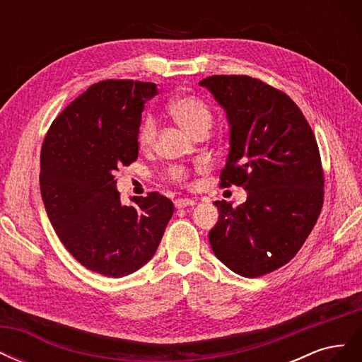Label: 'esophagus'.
Listing matches in <instances>:
<instances>
[{
	"instance_id": "esophagus-1",
	"label": "esophagus",
	"mask_w": 362,
	"mask_h": 362,
	"mask_svg": "<svg viewBox=\"0 0 362 362\" xmlns=\"http://www.w3.org/2000/svg\"><path fill=\"white\" fill-rule=\"evenodd\" d=\"M196 202H198V201L193 199V198H180V199L175 201V206H177V208H185V206L194 205Z\"/></svg>"
}]
</instances>
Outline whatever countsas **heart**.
I'll return each instance as SVG.
<instances>
[{
	"mask_svg": "<svg viewBox=\"0 0 362 362\" xmlns=\"http://www.w3.org/2000/svg\"><path fill=\"white\" fill-rule=\"evenodd\" d=\"M169 112L173 119L190 134H196L199 129H210L213 122V113L208 104L194 95H181L173 98L169 103ZM158 133L157 120L152 115L145 116L144 122L139 128V146L141 149H149L154 146ZM169 178L175 182H185L189 180V172L181 166H175L169 170Z\"/></svg>",
	"mask_w": 362,
	"mask_h": 362,
	"instance_id": "obj_1",
	"label": "heart"
}]
</instances>
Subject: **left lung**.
I'll list each match as a JSON object with an SVG mask.
<instances>
[{
  "label": "left lung",
  "mask_w": 362,
  "mask_h": 362,
  "mask_svg": "<svg viewBox=\"0 0 362 362\" xmlns=\"http://www.w3.org/2000/svg\"><path fill=\"white\" fill-rule=\"evenodd\" d=\"M201 86L223 107L229 154L221 187L242 185L237 208L216 201L208 238L214 255L245 278L282 267L298 254L323 206L320 152L300 108L284 92L247 75H213Z\"/></svg>",
  "instance_id": "1"
}]
</instances>
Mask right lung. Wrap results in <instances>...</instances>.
Returning a JSON list of instances; mask_svg holds the SVG:
<instances>
[{
  "mask_svg": "<svg viewBox=\"0 0 362 362\" xmlns=\"http://www.w3.org/2000/svg\"><path fill=\"white\" fill-rule=\"evenodd\" d=\"M154 83L90 86L51 124L40 151V193L71 255L108 278L131 275L154 257L173 204L157 192L122 205L115 173L139 156V127Z\"/></svg>",
  "mask_w": 362,
  "mask_h": 362,
  "instance_id": "1",
  "label": "right lung"
}]
</instances>
